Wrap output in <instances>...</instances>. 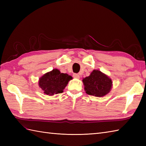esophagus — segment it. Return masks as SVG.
Segmentation results:
<instances>
[{
  "mask_svg": "<svg viewBox=\"0 0 146 146\" xmlns=\"http://www.w3.org/2000/svg\"><path fill=\"white\" fill-rule=\"evenodd\" d=\"M73 78H76V79H79L80 78V75H78V74L74 73L73 75Z\"/></svg>",
  "mask_w": 146,
  "mask_h": 146,
  "instance_id": "1",
  "label": "esophagus"
}]
</instances>
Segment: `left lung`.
<instances>
[{
    "label": "left lung",
    "mask_w": 146,
    "mask_h": 146,
    "mask_svg": "<svg viewBox=\"0 0 146 146\" xmlns=\"http://www.w3.org/2000/svg\"><path fill=\"white\" fill-rule=\"evenodd\" d=\"M84 90L88 95L102 97L108 94L112 87V80L98 70L92 71L88 76L83 78Z\"/></svg>",
    "instance_id": "1"
}]
</instances>
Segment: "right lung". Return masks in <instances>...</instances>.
I'll return each instance as SVG.
<instances>
[{
	"label": "right lung",
	"instance_id": "right-lung-1",
	"mask_svg": "<svg viewBox=\"0 0 146 146\" xmlns=\"http://www.w3.org/2000/svg\"><path fill=\"white\" fill-rule=\"evenodd\" d=\"M72 76L66 73H62L58 69H53L45 73L39 79V86L45 95H54L63 92Z\"/></svg>",
	"mask_w": 146,
	"mask_h": 146
}]
</instances>
